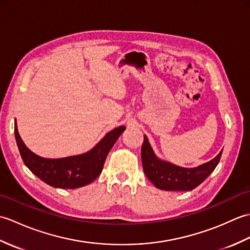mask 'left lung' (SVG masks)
Listing matches in <instances>:
<instances>
[{"instance_id": "8db88e82", "label": "left lung", "mask_w": 250, "mask_h": 250, "mask_svg": "<svg viewBox=\"0 0 250 250\" xmlns=\"http://www.w3.org/2000/svg\"><path fill=\"white\" fill-rule=\"evenodd\" d=\"M222 150L213 160L195 167H182L161 160L156 156L144 135L142 146V163L147 178L156 188L167 191H190L198 187L214 171L219 163Z\"/></svg>"}]
</instances>
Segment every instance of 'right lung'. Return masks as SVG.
Listing matches in <instances>:
<instances>
[{"mask_svg":"<svg viewBox=\"0 0 250 250\" xmlns=\"http://www.w3.org/2000/svg\"><path fill=\"white\" fill-rule=\"evenodd\" d=\"M125 130V126L120 125L109 131L91 150L82 155L47 159L35 155L25 146L15 121L16 142L25 167L44 183L61 189H75L91 184L102 173L106 157Z\"/></svg>","mask_w":250,"mask_h":250,"instance_id":"obj_1","label":"right lung"}]
</instances>
